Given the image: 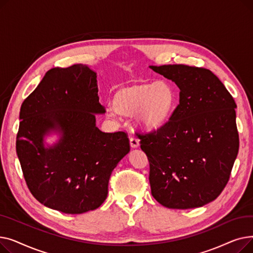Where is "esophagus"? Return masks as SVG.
<instances>
[{
	"label": "esophagus",
	"instance_id": "esophagus-1",
	"mask_svg": "<svg viewBox=\"0 0 253 253\" xmlns=\"http://www.w3.org/2000/svg\"><path fill=\"white\" fill-rule=\"evenodd\" d=\"M130 145H131V148H133V149L138 148L139 147V139L134 136H131L130 137Z\"/></svg>",
	"mask_w": 253,
	"mask_h": 253
}]
</instances>
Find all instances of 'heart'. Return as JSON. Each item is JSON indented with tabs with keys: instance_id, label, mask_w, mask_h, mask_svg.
<instances>
[{
	"instance_id": "b5f03b06",
	"label": "heart",
	"mask_w": 253,
	"mask_h": 253,
	"mask_svg": "<svg viewBox=\"0 0 253 253\" xmlns=\"http://www.w3.org/2000/svg\"><path fill=\"white\" fill-rule=\"evenodd\" d=\"M178 103L177 93L166 81L134 82L119 87L112 98L118 115L136 117L139 127L153 132L169 123Z\"/></svg>"
}]
</instances>
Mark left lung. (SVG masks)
<instances>
[{"label":"left lung","mask_w":253,"mask_h":253,"mask_svg":"<svg viewBox=\"0 0 253 253\" xmlns=\"http://www.w3.org/2000/svg\"><path fill=\"white\" fill-rule=\"evenodd\" d=\"M150 68L180 90L169 123L138 134L150 162L152 195L167 208L204 206L227 185L238 155L236 102L207 69L184 64Z\"/></svg>","instance_id":"obj_1"}]
</instances>
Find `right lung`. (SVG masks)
<instances>
[{
  "label": "right lung",
  "instance_id": "1",
  "mask_svg": "<svg viewBox=\"0 0 253 253\" xmlns=\"http://www.w3.org/2000/svg\"><path fill=\"white\" fill-rule=\"evenodd\" d=\"M96 73L85 64L49 70L20 108L16 153L26 184L43 205L68 214L98 208L108 197L112 171L129 153L123 131L96 126ZM60 139L44 145V136Z\"/></svg>",
  "mask_w": 253,
  "mask_h": 253
}]
</instances>
